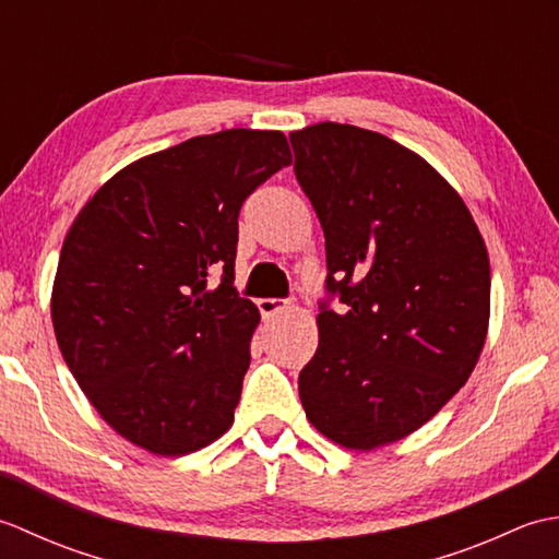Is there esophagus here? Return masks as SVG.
<instances>
[{"instance_id":"1","label":"esophagus","mask_w":559,"mask_h":559,"mask_svg":"<svg viewBox=\"0 0 559 559\" xmlns=\"http://www.w3.org/2000/svg\"><path fill=\"white\" fill-rule=\"evenodd\" d=\"M257 307H259L261 317L271 319V317H276L278 312L286 310V300H278V298H261V300H257Z\"/></svg>"}]
</instances>
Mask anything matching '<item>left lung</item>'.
<instances>
[{
  "mask_svg": "<svg viewBox=\"0 0 559 559\" xmlns=\"http://www.w3.org/2000/svg\"><path fill=\"white\" fill-rule=\"evenodd\" d=\"M326 237L319 346L298 389L348 449L418 430L466 384L490 317V261L461 197L413 151L353 124L290 134ZM338 299L346 313L330 310Z\"/></svg>",
  "mask_w": 559,
  "mask_h": 559,
  "instance_id": "obj_1",
  "label": "left lung"
}]
</instances>
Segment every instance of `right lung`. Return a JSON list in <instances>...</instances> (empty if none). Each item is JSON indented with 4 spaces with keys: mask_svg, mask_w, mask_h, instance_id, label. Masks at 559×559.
I'll return each instance as SVG.
<instances>
[{
    "mask_svg": "<svg viewBox=\"0 0 559 559\" xmlns=\"http://www.w3.org/2000/svg\"><path fill=\"white\" fill-rule=\"evenodd\" d=\"M286 165L281 132L194 136L127 165L71 225L55 336L83 394L129 442L182 456L233 425L259 324L233 286L237 216Z\"/></svg>",
    "mask_w": 559,
    "mask_h": 559,
    "instance_id": "obj_1",
    "label": "right lung"
}]
</instances>
